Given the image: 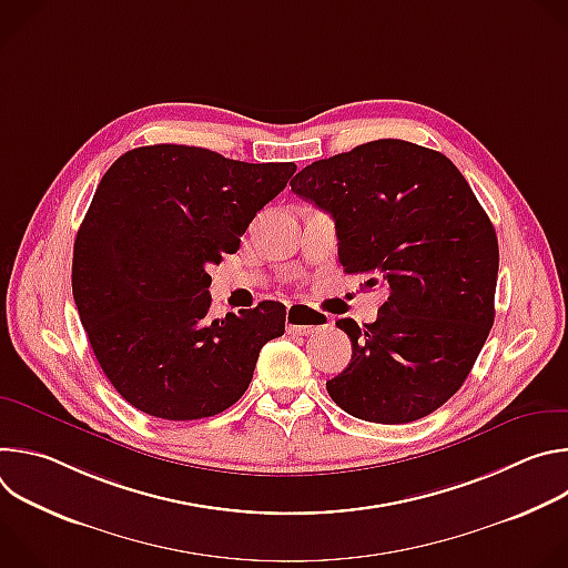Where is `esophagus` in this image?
I'll list each match as a JSON object with an SVG mask.
<instances>
[{
    "label": "esophagus",
    "mask_w": 568,
    "mask_h": 568,
    "mask_svg": "<svg viewBox=\"0 0 568 568\" xmlns=\"http://www.w3.org/2000/svg\"><path fill=\"white\" fill-rule=\"evenodd\" d=\"M290 335H312L331 326V318L307 305H292L285 314Z\"/></svg>",
    "instance_id": "esophagus-1"
}]
</instances>
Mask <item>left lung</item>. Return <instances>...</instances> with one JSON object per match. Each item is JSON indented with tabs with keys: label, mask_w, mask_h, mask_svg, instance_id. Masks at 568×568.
I'll return each instance as SVG.
<instances>
[{
	"label": "left lung",
	"mask_w": 568,
	"mask_h": 568,
	"mask_svg": "<svg viewBox=\"0 0 568 568\" xmlns=\"http://www.w3.org/2000/svg\"><path fill=\"white\" fill-rule=\"evenodd\" d=\"M290 186L333 215L344 272L386 292L364 328L337 321L353 357L326 382L331 397L368 423L429 416L463 386L495 323L488 213L445 154L402 139L318 159Z\"/></svg>",
	"instance_id": "obj_1"
}]
</instances>
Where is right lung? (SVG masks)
<instances>
[{
	"label": "right lung",
	"instance_id": "right-lung-1",
	"mask_svg": "<svg viewBox=\"0 0 568 568\" xmlns=\"http://www.w3.org/2000/svg\"><path fill=\"white\" fill-rule=\"evenodd\" d=\"M296 166L247 164L195 145L121 154L78 229L73 301L92 351L134 409L164 420L222 414L247 390L285 305L211 318V276Z\"/></svg>",
	"mask_w": 568,
	"mask_h": 568
}]
</instances>
